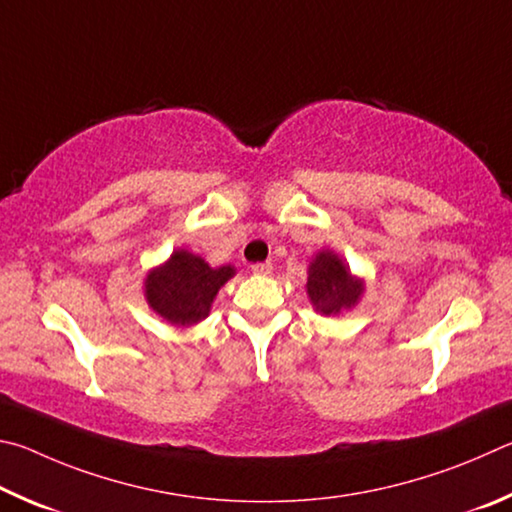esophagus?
Segmentation results:
<instances>
[{
	"instance_id": "obj_1",
	"label": "esophagus",
	"mask_w": 512,
	"mask_h": 512,
	"mask_svg": "<svg viewBox=\"0 0 512 512\" xmlns=\"http://www.w3.org/2000/svg\"><path fill=\"white\" fill-rule=\"evenodd\" d=\"M272 263L270 261H265V263H254L251 265V272L254 274H258V276H267V274H272Z\"/></svg>"
}]
</instances>
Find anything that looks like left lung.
<instances>
[{
    "label": "left lung",
    "instance_id": "1",
    "mask_svg": "<svg viewBox=\"0 0 512 512\" xmlns=\"http://www.w3.org/2000/svg\"><path fill=\"white\" fill-rule=\"evenodd\" d=\"M306 288L312 306L324 315H337L339 310L355 306L364 290L333 251H321L310 263Z\"/></svg>",
    "mask_w": 512,
    "mask_h": 512
}]
</instances>
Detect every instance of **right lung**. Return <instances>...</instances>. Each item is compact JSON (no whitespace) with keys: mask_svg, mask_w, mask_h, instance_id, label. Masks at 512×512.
Masks as SVG:
<instances>
[{"mask_svg":"<svg viewBox=\"0 0 512 512\" xmlns=\"http://www.w3.org/2000/svg\"><path fill=\"white\" fill-rule=\"evenodd\" d=\"M231 276L233 267L229 265L213 270L200 256L175 251L164 267L148 274L146 299L170 324H197L209 315L215 294Z\"/></svg>","mask_w":512,"mask_h":512,"instance_id":"add662e5","label":"right lung"}]
</instances>
